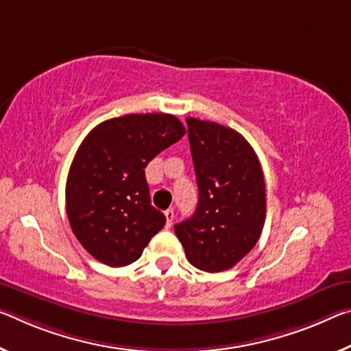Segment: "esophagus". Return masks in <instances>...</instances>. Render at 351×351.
I'll list each match as a JSON object with an SVG mask.
<instances>
[{
  "label": "esophagus",
  "mask_w": 351,
  "mask_h": 351,
  "mask_svg": "<svg viewBox=\"0 0 351 351\" xmlns=\"http://www.w3.org/2000/svg\"><path fill=\"white\" fill-rule=\"evenodd\" d=\"M164 214H165V219H167V228H170L171 225H173V220H175L173 209H167Z\"/></svg>",
  "instance_id": "esophagus-1"
}]
</instances>
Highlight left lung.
I'll list each match as a JSON object with an SVG mask.
<instances>
[{"instance_id":"1","label":"left lung","mask_w":351,"mask_h":351,"mask_svg":"<svg viewBox=\"0 0 351 351\" xmlns=\"http://www.w3.org/2000/svg\"><path fill=\"white\" fill-rule=\"evenodd\" d=\"M198 204L175 232L193 267L217 274L234 267L259 241L265 184L245 137L214 121L187 117Z\"/></svg>"}]
</instances>
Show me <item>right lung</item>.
Listing matches in <instances>:
<instances>
[{
    "mask_svg": "<svg viewBox=\"0 0 351 351\" xmlns=\"http://www.w3.org/2000/svg\"><path fill=\"white\" fill-rule=\"evenodd\" d=\"M186 134L170 114H128L93 128L77 148L65 187L71 231L109 267L134 263L165 215L152 206L145 167Z\"/></svg>",
    "mask_w": 351,
    "mask_h": 351,
    "instance_id": "add662e5",
    "label": "right lung"
}]
</instances>
